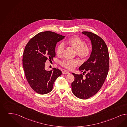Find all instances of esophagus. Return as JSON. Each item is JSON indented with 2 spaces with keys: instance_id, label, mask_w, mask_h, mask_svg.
Instances as JSON below:
<instances>
[{
  "instance_id": "esophagus-1",
  "label": "esophagus",
  "mask_w": 127,
  "mask_h": 127,
  "mask_svg": "<svg viewBox=\"0 0 127 127\" xmlns=\"http://www.w3.org/2000/svg\"><path fill=\"white\" fill-rule=\"evenodd\" d=\"M62 73L63 74H69V72H68V71H64L62 72Z\"/></svg>"
}]
</instances>
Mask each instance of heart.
Wrapping results in <instances>:
<instances>
[{
  "label": "heart",
  "mask_w": 127,
  "mask_h": 127,
  "mask_svg": "<svg viewBox=\"0 0 127 127\" xmlns=\"http://www.w3.org/2000/svg\"><path fill=\"white\" fill-rule=\"evenodd\" d=\"M67 45L75 50V54L82 60H86L92 52V47L89 44H85V42L77 36H74L64 40L57 45L56 52L58 56L62 55L64 49V46ZM79 64L77 59L64 60L61 61V65L69 70L74 69Z\"/></svg>",
  "instance_id": "heart-1"
}]
</instances>
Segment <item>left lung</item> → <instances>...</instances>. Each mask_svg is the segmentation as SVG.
<instances>
[{
	"mask_svg": "<svg viewBox=\"0 0 127 127\" xmlns=\"http://www.w3.org/2000/svg\"><path fill=\"white\" fill-rule=\"evenodd\" d=\"M91 40L92 52L88 60L79 67L83 74H72L74 80L72 83V93L81 99H87L97 94L105 82L109 68V55L104 41L91 32L83 31ZM88 73L84 77V73Z\"/></svg>",
	"mask_w": 127,
	"mask_h": 127,
	"instance_id": "8db88e82",
	"label": "left lung"
}]
</instances>
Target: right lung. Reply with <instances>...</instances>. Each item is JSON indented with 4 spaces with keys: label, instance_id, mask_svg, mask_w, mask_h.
I'll use <instances>...</instances> for the list:
<instances>
[{
    "label": "right lung",
    "instance_id": "right-lung-1",
    "mask_svg": "<svg viewBox=\"0 0 127 127\" xmlns=\"http://www.w3.org/2000/svg\"><path fill=\"white\" fill-rule=\"evenodd\" d=\"M64 36L51 31L40 32L31 39L26 45L23 55V65L28 83L36 93L40 94L52 91L54 83L62 74L56 68L46 71L45 63L55 57L57 42Z\"/></svg>",
    "mask_w": 127,
    "mask_h": 127
}]
</instances>
